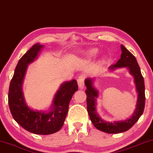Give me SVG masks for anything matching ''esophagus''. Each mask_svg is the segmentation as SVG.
<instances>
[{
    "instance_id": "1",
    "label": "esophagus",
    "mask_w": 153,
    "mask_h": 153,
    "mask_svg": "<svg viewBox=\"0 0 153 153\" xmlns=\"http://www.w3.org/2000/svg\"><path fill=\"white\" fill-rule=\"evenodd\" d=\"M84 80H85V76L83 75H81L78 77L77 79V82H78L79 88L80 89H83L84 87Z\"/></svg>"
}]
</instances>
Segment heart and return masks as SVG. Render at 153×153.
I'll list each match as a JSON object with an SVG mask.
<instances>
[{"label":"heart","instance_id":"obj_1","mask_svg":"<svg viewBox=\"0 0 153 153\" xmlns=\"http://www.w3.org/2000/svg\"><path fill=\"white\" fill-rule=\"evenodd\" d=\"M97 50L95 49H90L89 51H88L87 52H85L84 53L85 56L86 58H90V57H92V56H95L96 53H97Z\"/></svg>","mask_w":153,"mask_h":153}]
</instances>
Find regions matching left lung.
Returning <instances> with one entry per match:
<instances>
[{
  "label": "left lung",
  "instance_id": "obj_1",
  "mask_svg": "<svg viewBox=\"0 0 153 153\" xmlns=\"http://www.w3.org/2000/svg\"><path fill=\"white\" fill-rule=\"evenodd\" d=\"M120 47L122 51L120 58L116 64L110 66L108 70L113 71L118 68H127L129 70V74L134 77L137 93V101L134 111L130 118L125 120L113 122H108L102 119L96 110L97 98L99 95V93L93 86L95 79L88 78L85 80V85L87 88L85 90V94L87 96V110L91 122L97 129L108 134L124 132L130 129L143 114L145 107V85L139 64L134 56H133V54L131 53L124 46L121 45Z\"/></svg>",
  "mask_w": 153,
  "mask_h": 153
}]
</instances>
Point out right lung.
I'll use <instances>...</instances> for the list:
<instances>
[{"label":"right lung","instance_id":"add662e5","mask_svg":"<svg viewBox=\"0 0 153 153\" xmlns=\"http://www.w3.org/2000/svg\"><path fill=\"white\" fill-rule=\"evenodd\" d=\"M43 47L39 43L35 44L19 60L10 81L8 104L14 120L23 128L36 134L47 135L57 132L62 127L78 85L76 79L62 83L48 111L33 110L27 105L22 91L25 74L28 65L37 59Z\"/></svg>","mask_w":153,"mask_h":153}]
</instances>
